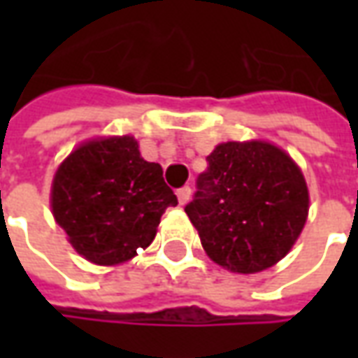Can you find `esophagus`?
<instances>
[{"label": "esophagus", "instance_id": "esophagus-1", "mask_svg": "<svg viewBox=\"0 0 358 358\" xmlns=\"http://www.w3.org/2000/svg\"><path fill=\"white\" fill-rule=\"evenodd\" d=\"M176 195H178L180 205H186V203L189 201V195H192V187H189V186L180 187L178 192H176Z\"/></svg>", "mask_w": 358, "mask_h": 358}]
</instances>
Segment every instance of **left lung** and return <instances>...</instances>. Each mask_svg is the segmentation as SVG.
I'll list each match as a JSON object with an SVG mask.
<instances>
[{"instance_id": "left-lung-1", "label": "left lung", "mask_w": 358, "mask_h": 358, "mask_svg": "<svg viewBox=\"0 0 358 358\" xmlns=\"http://www.w3.org/2000/svg\"><path fill=\"white\" fill-rule=\"evenodd\" d=\"M184 210L220 266L253 274L276 264L305 226L308 192L299 166L264 141H228L207 157Z\"/></svg>"}]
</instances>
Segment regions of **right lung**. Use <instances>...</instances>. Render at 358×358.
<instances>
[{"instance_id":"obj_1","label":"right lung","mask_w":358,"mask_h":358,"mask_svg":"<svg viewBox=\"0 0 358 358\" xmlns=\"http://www.w3.org/2000/svg\"><path fill=\"white\" fill-rule=\"evenodd\" d=\"M178 205L159 163L143 161L130 136L84 143L53 178L51 209L73 248L95 264L124 263L153 241Z\"/></svg>"}]
</instances>
